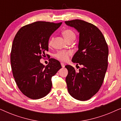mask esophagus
Masks as SVG:
<instances>
[{
	"instance_id": "esophagus-1",
	"label": "esophagus",
	"mask_w": 121,
	"mask_h": 121,
	"mask_svg": "<svg viewBox=\"0 0 121 121\" xmlns=\"http://www.w3.org/2000/svg\"><path fill=\"white\" fill-rule=\"evenodd\" d=\"M61 66H62L63 68H64L65 67V65H64V64L63 63H61Z\"/></svg>"
}]
</instances>
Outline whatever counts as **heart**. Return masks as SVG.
I'll return each instance as SVG.
<instances>
[{"mask_svg": "<svg viewBox=\"0 0 121 121\" xmlns=\"http://www.w3.org/2000/svg\"><path fill=\"white\" fill-rule=\"evenodd\" d=\"M62 35L67 42L74 41L76 38V34L74 31L70 29H66L62 32ZM53 42V38H51L48 41V46H51ZM72 54V52L69 51H60L56 53L55 57L59 60L66 62L68 60L69 57Z\"/></svg>", "mask_w": 121, "mask_h": 121, "instance_id": "b5f03b06", "label": "heart"}]
</instances>
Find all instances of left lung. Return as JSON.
Listing matches in <instances>:
<instances>
[{"label": "left lung", "mask_w": 121, "mask_h": 121, "mask_svg": "<svg viewBox=\"0 0 121 121\" xmlns=\"http://www.w3.org/2000/svg\"><path fill=\"white\" fill-rule=\"evenodd\" d=\"M65 23L79 33L78 51L72 60L82 65L78 72L72 66H65L68 90L74 99L86 101L99 91L103 83L108 66V46L103 34L93 24L78 19Z\"/></svg>", "instance_id": "8db88e82"}]
</instances>
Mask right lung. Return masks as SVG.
<instances>
[{"instance_id":"right-lung-1","label":"right lung","mask_w":121,"mask_h":121,"mask_svg":"<svg viewBox=\"0 0 121 121\" xmlns=\"http://www.w3.org/2000/svg\"><path fill=\"white\" fill-rule=\"evenodd\" d=\"M62 24L36 21L23 26L15 36L10 54L13 77L20 90L31 99L42 98L49 93L51 78L62 68L55 59H49L46 66L39 61L48 51L51 35Z\"/></svg>"}]
</instances>
